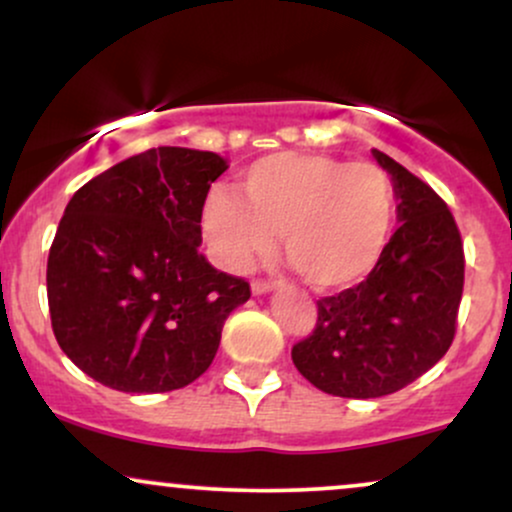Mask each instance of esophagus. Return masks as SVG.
I'll return each instance as SVG.
<instances>
[{"label":"esophagus","instance_id":"obj_1","mask_svg":"<svg viewBox=\"0 0 512 512\" xmlns=\"http://www.w3.org/2000/svg\"><path fill=\"white\" fill-rule=\"evenodd\" d=\"M272 289H274L272 281H267V279H252V293H255V296H260V293H269Z\"/></svg>","mask_w":512,"mask_h":512}]
</instances>
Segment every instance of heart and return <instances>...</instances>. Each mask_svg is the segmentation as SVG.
I'll use <instances>...</instances> for the list:
<instances>
[{
	"label": "heart",
	"mask_w": 512,
	"mask_h": 512,
	"mask_svg": "<svg viewBox=\"0 0 512 512\" xmlns=\"http://www.w3.org/2000/svg\"><path fill=\"white\" fill-rule=\"evenodd\" d=\"M238 192H209L202 209L211 255L240 272L281 248L313 289L339 291L373 272L390 243L397 197L390 173L375 163L279 151L240 173Z\"/></svg>",
	"instance_id": "heart-1"
}]
</instances>
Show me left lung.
<instances>
[{"label":"left lung","instance_id":"8db88e82","mask_svg":"<svg viewBox=\"0 0 512 512\" xmlns=\"http://www.w3.org/2000/svg\"><path fill=\"white\" fill-rule=\"evenodd\" d=\"M395 182L390 243L361 284L317 301L315 330L293 344L298 373L334 397L392 395L448 354L464 286L460 228L433 187L383 151Z\"/></svg>","mask_w":512,"mask_h":512}]
</instances>
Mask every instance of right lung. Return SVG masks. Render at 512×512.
I'll return each mask as SVG.
<instances>
[{
	"label": "right lung",
	"instance_id": "right-lung-1",
	"mask_svg": "<svg viewBox=\"0 0 512 512\" xmlns=\"http://www.w3.org/2000/svg\"><path fill=\"white\" fill-rule=\"evenodd\" d=\"M211 151L158 146L88 180L69 199L48 257L52 332L93 380L170 392L214 361L250 284L199 252L207 192L226 170Z\"/></svg>",
	"mask_w": 512,
	"mask_h": 512
}]
</instances>
